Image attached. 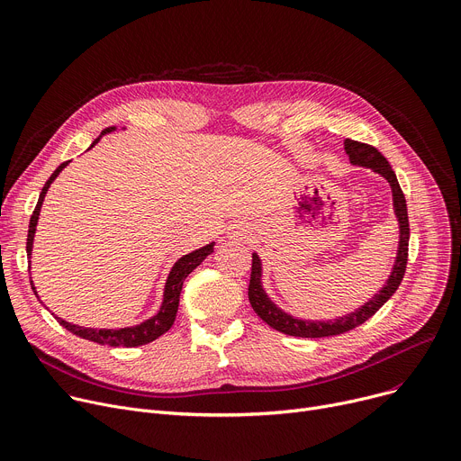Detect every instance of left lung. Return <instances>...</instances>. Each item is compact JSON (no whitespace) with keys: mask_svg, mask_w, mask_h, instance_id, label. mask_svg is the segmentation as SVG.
<instances>
[{"mask_svg":"<svg viewBox=\"0 0 461 461\" xmlns=\"http://www.w3.org/2000/svg\"><path fill=\"white\" fill-rule=\"evenodd\" d=\"M344 149L349 157V162L353 166L360 167H368L374 174L381 176L391 186L393 192V211L398 222V249H396V258L394 265L391 269L389 278L384 280L381 289L374 294L372 299L366 303H362L358 308L353 312L344 313V316H338L332 320H306V318H297L294 313H289L282 310L271 297L265 292L263 287V261L258 256V252H252V276H250V285H249V299L258 316L271 325L273 329L289 334V336H299V338H325V336H336V334H344L358 325L370 320L374 313L389 301L403 278L405 273V265H407V247H409V221H407V205H405V196L398 185L396 174L393 172L391 164L386 162V158L375 149L372 145L366 143H358L353 140L344 141Z\"/></svg>","mask_w":461,"mask_h":461,"instance_id":"left-lung-1","label":"left lung"}]
</instances>
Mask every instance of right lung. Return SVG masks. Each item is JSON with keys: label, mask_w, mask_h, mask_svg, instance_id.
<instances>
[{"label": "right lung", "mask_w": 461, "mask_h": 461, "mask_svg": "<svg viewBox=\"0 0 461 461\" xmlns=\"http://www.w3.org/2000/svg\"><path fill=\"white\" fill-rule=\"evenodd\" d=\"M117 131L115 127H108L101 132V136L96 138L91 145L89 149L95 148L96 143L101 141V138L104 134H110ZM70 160L63 162L61 166L56 167V172L50 176V179H48L42 186V192L39 196V202H37V207L32 214V221H30V231H28V256L32 259V254H33V239H35V231H37V222H39V214H41V207H42V202H44V196L48 188H50V185L56 181V177L63 172V167L68 166ZM214 250V243H209L202 249H196L192 250L185 256H181L176 263L174 267L169 269L167 273V278L164 282V292H162V303H160V308L157 310V313H153L151 318L143 320L141 323L138 325H129V327H117V329H96V327H82V325H75V323H68L61 318H58L56 313H52V316L59 321L61 327H65L68 332L77 334L80 338H84V340H89V342H95V344H101V346H112V348H119V346H125V348H138V346H143V344H149L153 340H157L158 336H162L164 332H167L169 329H172L174 321H176V316H177V308H179V295H181V289H183V282L185 278L198 267V265H202V261L212 254ZM30 267H32V261H30ZM32 278V276H30ZM32 287L33 292L39 299V294L35 289V284L32 280Z\"/></svg>", "instance_id": "obj_1"}]
</instances>
